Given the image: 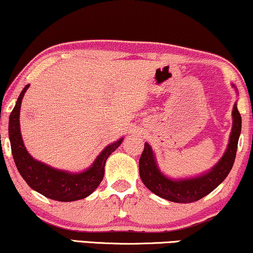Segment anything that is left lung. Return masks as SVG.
Wrapping results in <instances>:
<instances>
[{"label":"left lung","mask_w":253,"mask_h":253,"mask_svg":"<svg viewBox=\"0 0 253 253\" xmlns=\"http://www.w3.org/2000/svg\"><path fill=\"white\" fill-rule=\"evenodd\" d=\"M232 87L236 88L233 84ZM232 120L231 134L224 155L209 171L196 177L174 180L166 176L158 167L152 147L146 142L139 161L140 177L143 184L158 196L176 203L195 202L211 193L225 180L235 162L242 130V117L236 103L232 108Z\"/></svg>","instance_id":"left-lung-1"}]
</instances>
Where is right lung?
Returning a JSON list of instances; mask_svg holds the SVG:
<instances>
[{
    "label": "right lung",
    "mask_w": 253,
    "mask_h": 253,
    "mask_svg": "<svg viewBox=\"0 0 253 253\" xmlns=\"http://www.w3.org/2000/svg\"><path fill=\"white\" fill-rule=\"evenodd\" d=\"M27 85L18 95L14 110L9 118V139L15 165L21 176L31 189L47 198L60 202H72L87 197L97 189L104 178L105 164L112 153L123 142V137L105 147L91 167L82 172L59 170L37 161L24 147L20 128V111L22 99L29 88Z\"/></svg>",
    "instance_id": "1"
}]
</instances>
